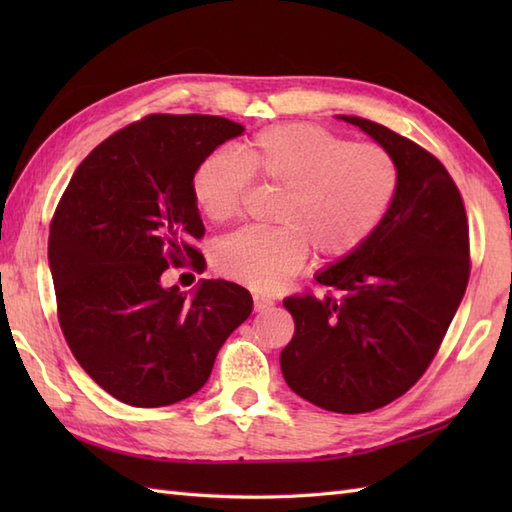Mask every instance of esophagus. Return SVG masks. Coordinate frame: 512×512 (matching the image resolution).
I'll return each instance as SVG.
<instances>
[{
	"instance_id": "esophagus-1",
	"label": "esophagus",
	"mask_w": 512,
	"mask_h": 512,
	"mask_svg": "<svg viewBox=\"0 0 512 512\" xmlns=\"http://www.w3.org/2000/svg\"><path fill=\"white\" fill-rule=\"evenodd\" d=\"M273 299L270 297H264V295H255L253 297V306H255V312H266L268 308H273Z\"/></svg>"
}]
</instances>
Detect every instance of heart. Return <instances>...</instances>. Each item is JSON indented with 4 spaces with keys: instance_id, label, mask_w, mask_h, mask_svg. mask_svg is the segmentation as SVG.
Wrapping results in <instances>:
<instances>
[{
    "instance_id": "b5f03b06",
    "label": "heart",
    "mask_w": 512,
    "mask_h": 512,
    "mask_svg": "<svg viewBox=\"0 0 512 512\" xmlns=\"http://www.w3.org/2000/svg\"><path fill=\"white\" fill-rule=\"evenodd\" d=\"M250 180L284 191L273 222L244 228L213 248L217 273L257 292H277L306 266L354 255L383 222L398 189V165L385 147L350 140L312 123L266 127L237 147L213 151L193 171L191 193L211 222L242 211Z\"/></svg>"
}]
</instances>
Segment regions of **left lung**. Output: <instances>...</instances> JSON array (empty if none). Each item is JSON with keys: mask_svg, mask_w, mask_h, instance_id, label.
Listing matches in <instances>:
<instances>
[{"mask_svg": "<svg viewBox=\"0 0 512 512\" xmlns=\"http://www.w3.org/2000/svg\"><path fill=\"white\" fill-rule=\"evenodd\" d=\"M339 118L394 156L398 189L367 244L317 275L328 295L284 299L295 336L279 361L312 405L365 413L409 391L438 354L469 284V222L436 156L385 125Z\"/></svg>", "mask_w": 512, "mask_h": 512, "instance_id": "left-lung-1", "label": "left lung"}]
</instances>
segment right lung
<instances>
[{
    "label": "right lung",
    "mask_w": 512,
    "mask_h": 512,
    "mask_svg": "<svg viewBox=\"0 0 512 512\" xmlns=\"http://www.w3.org/2000/svg\"><path fill=\"white\" fill-rule=\"evenodd\" d=\"M242 132L222 116L149 114L94 147L57 204L48 262L59 325L79 365L125 405L193 396L253 312L231 281L202 279L193 295L162 286L169 266L204 268L191 178Z\"/></svg>",
    "instance_id": "obj_1"
}]
</instances>
